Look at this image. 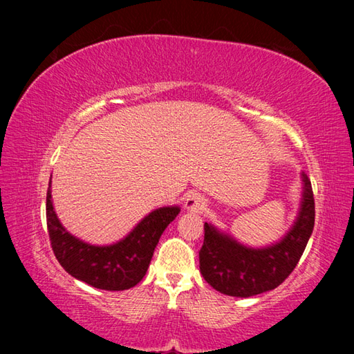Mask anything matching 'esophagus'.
<instances>
[{"instance_id": "esophagus-1", "label": "esophagus", "mask_w": 354, "mask_h": 354, "mask_svg": "<svg viewBox=\"0 0 354 354\" xmlns=\"http://www.w3.org/2000/svg\"><path fill=\"white\" fill-rule=\"evenodd\" d=\"M205 207V198L199 193H190L185 199V208L190 212H201Z\"/></svg>"}]
</instances>
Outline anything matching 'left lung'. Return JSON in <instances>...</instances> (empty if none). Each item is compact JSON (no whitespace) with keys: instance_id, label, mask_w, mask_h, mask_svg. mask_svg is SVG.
Returning a JSON list of instances; mask_svg holds the SVG:
<instances>
[{"instance_id":"1","label":"left lung","mask_w":354,"mask_h":354,"mask_svg":"<svg viewBox=\"0 0 354 354\" xmlns=\"http://www.w3.org/2000/svg\"><path fill=\"white\" fill-rule=\"evenodd\" d=\"M303 205L293 228L280 243L251 250L204 225L199 269L205 281L230 297H254L280 286L298 265L315 225V199L309 176L303 173Z\"/></svg>"}]
</instances>
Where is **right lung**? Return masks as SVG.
<instances>
[{"mask_svg": "<svg viewBox=\"0 0 354 354\" xmlns=\"http://www.w3.org/2000/svg\"><path fill=\"white\" fill-rule=\"evenodd\" d=\"M47 192V228L50 243L61 266L77 280L103 290H126L146 275L155 248L178 207L158 208L142 219L129 236L111 246H93L73 237L59 222Z\"/></svg>", "mask_w": 354, "mask_h": 354, "instance_id": "1", "label": "right lung"}]
</instances>
